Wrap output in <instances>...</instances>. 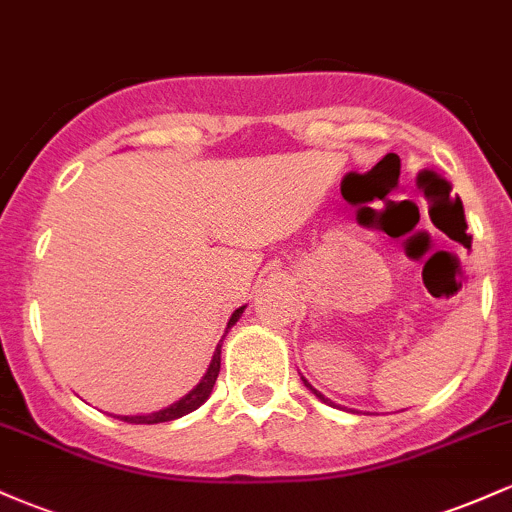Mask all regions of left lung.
<instances>
[{
    "mask_svg": "<svg viewBox=\"0 0 512 512\" xmlns=\"http://www.w3.org/2000/svg\"><path fill=\"white\" fill-rule=\"evenodd\" d=\"M301 380H303V385H305V387H308V390H310V392H313V395H315L317 399H322V402H325V404H332V407H334V402H330V399H325V395H320V392H317V390H315V387H313V385H310V383H308V380H305V378H303V375H301Z\"/></svg>",
    "mask_w": 512,
    "mask_h": 512,
    "instance_id": "8db88e82",
    "label": "left lung"
}]
</instances>
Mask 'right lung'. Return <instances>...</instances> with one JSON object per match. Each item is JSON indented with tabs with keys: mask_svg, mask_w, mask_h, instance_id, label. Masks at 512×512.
<instances>
[{
	"mask_svg": "<svg viewBox=\"0 0 512 512\" xmlns=\"http://www.w3.org/2000/svg\"><path fill=\"white\" fill-rule=\"evenodd\" d=\"M243 310H245V305H240L238 310H233L231 320H228V325H226V332H223V337L219 339V344H216L214 356H211V363H209L207 373L202 375V380H199V383H197L195 387H192V390L187 392L185 397H180L178 402L168 404V407H163V409H158V411H151V414L117 416V419L127 421V424H163V421H175V419H180V416L190 414V411H195V409L202 407V404L209 399L211 390H214L216 378H219V370H221V344H223V339H226L228 330H231V327L236 325V322L240 320V315H243Z\"/></svg>",
	"mask_w": 512,
	"mask_h": 512,
	"instance_id": "add662e5",
	"label": "right lung"
}]
</instances>
